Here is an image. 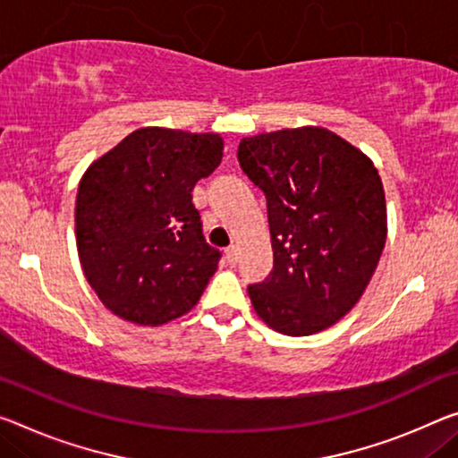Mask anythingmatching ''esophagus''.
<instances>
[{
    "label": "esophagus",
    "mask_w": 458,
    "mask_h": 458,
    "mask_svg": "<svg viewBox=\"0 0 458 458\" xmlns=\"http://www.w3.org/2000/svg\"><path fill=\"white\" fill-rule=\"evenodd\" d=\"M225 258H227V264H231V266L237 264V248H235V245H229V248L225 250Z\"/></svg>",
    "instance_id": "1"
}]
</instances>
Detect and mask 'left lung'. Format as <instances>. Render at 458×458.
I'll return each mask as SVG.
<instances>
[{"instance_id":"8db88e82","label":"left lung","mask_w":458,"mask_h":458,"mask_svg":"<svg viewBox=\"0 0 458 458\" xmlns=\"http://www.w3.org/2000/svg\"><path fill=\"white\" fill-rule=\"evenodd\" d=\"M237 159L266 194L274 250L268 278L248 286L253 309L286 335L334 326L362 297L385 248L377 167L321 126L245 137Z\"/></svg>"}]
</instances>
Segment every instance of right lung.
Segmentation results:
<instances>
[{
	"instance_id": "right-lung-1",
	"label": "right lung",
	"mask_w": 458,
	"mask_h": 458,
	"mask_svg": "<svg viewBox=\"0 0 458 458\" xmlns=\"http://www.w3.org/2000/svg\"><path fill=\"white\" fill-rule=\"evenodd\" d=\"M221 157L215 132L147 126L83 174L77 253L89 286L118 318L156 327L199 302L221 251L202 235L192 190Z\"/></svg>"
}]
</instances>
